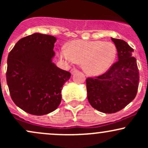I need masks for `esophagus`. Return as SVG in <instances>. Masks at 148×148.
<instances>
[{
    "instance_id": "1",
    "label": "esophagus",
    "mask_w": 148,
    "mask_h": 148,
    "mask_svg": "<svg viewBox=\"0 0 148 148\" xmlns=\"http://www.w3.org/2000/svg\"><path fill=\"white\" fill-rule=\"evenodd\" d=\"M78 72V70H77V69H71V74H72V75H73V74H75V73H76V72Z\"/></svg>"
}]
</instances>
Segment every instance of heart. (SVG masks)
Wrapping results in <instances>:
<instances>
[{
  "label": "heart",
  "mask_w": 148,
  "mask_h": 148,
  "mask_svg": "<svg viewBox=\"0 0 148 148\" xmlns=\"http://www.w3.org/2000/svg\"><path fill=\"white\" fill-rule=\"evenodd\" d=\"M58 54L67 63H82L88 75L99 76L111 68L117 50L114 44L110 42L76 40L68 43L67 49H61Z\"/></svg>",
  "instance_id": "1"
}]
</instances>
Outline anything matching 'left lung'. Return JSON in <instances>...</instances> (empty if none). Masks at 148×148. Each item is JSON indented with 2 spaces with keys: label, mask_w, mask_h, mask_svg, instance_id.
I'll return each instance as SVG.
<instances>
[{
  "label": "left lung",
  "mask_w": 148,
  "mask_h": 148,
  "mask_svg": "<svg viewBox=\"0 0 148 148\" xmlns=\"http://www.w3.org/2000/svg\"><path fill=\"white\" fill-rule=\"evenodd\" d=\"M118 60L108 72L86 80L87 97L95 109L104 113H116L128 105L136 95L139 72L134 49L124 40L111 37Z\"/></svg>",
  "instance_id": "left-lung-1"
}]
</instances>
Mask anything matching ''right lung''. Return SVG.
Instances as JSON below:
<instances>
[{
	"instance_id": "obj_1",
	"label": "right lung",
	"mask_w": 148,
	"mask_h": 148,
	"mask_svg": "<svg viewBox=\"0 0 148 148\" xmlns=\"http://www.w3.org/2000/svg\"><path fill=\"white\" fill-rule=\"evenodd\" d=\"M55 37L35 33L18 40L8 57L7 84L15 104L27 113L43 115L60 105L61 90L71 74L58 67Z\"/></svg>"
}]
</instances>
